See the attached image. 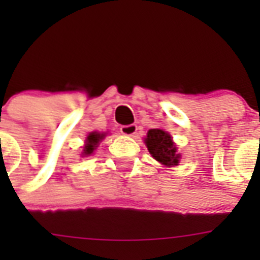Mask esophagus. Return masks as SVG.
<instances>
[{
    "instance_id": "34e87169",
    "label": "esophagus",
    "mask_w": 260,
    "mask_h": 260,
    "mask_svg": "<svg viewBox=\"0 0 260 260\" xmlns=\"http://www.w3.org/2000/svg\"><path fill=\"white\" fill-rule=\"evenodd\" d=\"M119 130H121V133H122L123 135H127V137H133V135L137 133L138 126L135 125V123H130V125L121 126V127H119Z\"/></svg>"
}]
</instances>
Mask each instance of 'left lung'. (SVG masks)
I'll use <instances>...</instances> for the list:
<instances>
[{"label":"left lung","instance_id":"8db88e82","mask_svg":"<svg viewBox=\"0 0 260 260\" xmlns=\"http://www.w3.org/2000/svg\"><path fill=\"white\" fill-rule=\"evenodd\" d=\"M147 148L155 160L158 162L172 167L180 161V155L177 153V147L174 146L171 135L160 128H151L146 138Z\"/></svg>","mask_w":260,"mask_h":260}]
</instances>
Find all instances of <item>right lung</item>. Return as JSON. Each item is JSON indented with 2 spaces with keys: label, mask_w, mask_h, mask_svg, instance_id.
Returning <instances> with one entry per match:
<instances>
[{
  "label": "right lung",
  "mask_w": 260,
  "mask_h": 260,
  "mask_svg": "<svg viewBox=\"0 0 260 260\" xmlns=\"http://www.w3.org/2000/svg\"><path fill=\"white\" fill-rule=\"evenodd\" d=\"M103 138H104V134H100V133H91V134L87 137L86 141V146H84V155H89V153H92L93 150H95L96 147H98L99 142L102 141Z\"/></svg>",
  "instance_id": "1"
}]
</instances>
